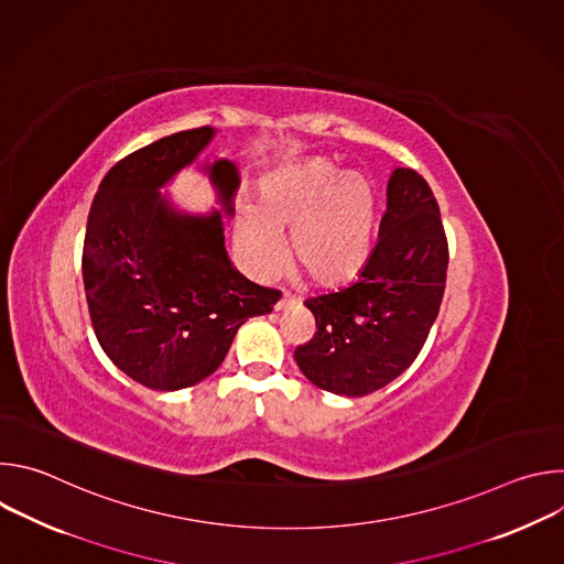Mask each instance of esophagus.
I'll return each mask as SVG.
<instances>
[{
    "label": "esophagus",
    "instance_id": "esophagus-1",
    "mask_svg": "<svg viewBox=\"0 0 564 564\" xmlns=\"http://www.w3.org/2000/svg\"><path fill=\"white\" fill-rule=\"evenodd\" d=\"M292 303H294V299H292L290 294H285V292H283V294H281V299L276 301V305H274V307H276V310H285V307H290Z\"/></svg>",
    "mask_w": 564,
    "mask_h": 564
}]
</instances>
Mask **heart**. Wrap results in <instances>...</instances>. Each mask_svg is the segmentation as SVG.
Masks as SVG:
<instances>
[{"instance_id": "heart-1", "label": "heart", "mask_w": 564, "mask_h": 564, "mask_svg": "<svg viewBox=\"0 0 564 564\" xmlns=\"http://www.w3.org/2000/svg\"><path fill=\"white\" fill-rule=\"evenodd\" d=\"M375 196L370 183L324 158L288 165L259 187V207L240 212L236 240L257 274H270L290 231L294 263L318 285H339L368 261L372 246Z\"/></svg>"}]
</instances>
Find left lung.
Returning a JSON list of instances; mask_svg holds the SVG:
<instances>
[{
  "label": "left lung",
  "mask_w": 564,
  "mask_h": 564,
  "mask_svg": "<svg viewBox=\"0 0 564 564\" xmlns=\"http://www.w3.org/2000/svg\"><path fill=\"white\" fill-rule=\"evenodd\" d=\"M448 240L440 205L415 170L388 181L379 238L359 279L305 299L316 333L294 350L301 372L346 397L370 394L420 355L446 288Z\"/></svg>",
  "instance_id": "left-lung-1"
}]
</instances>
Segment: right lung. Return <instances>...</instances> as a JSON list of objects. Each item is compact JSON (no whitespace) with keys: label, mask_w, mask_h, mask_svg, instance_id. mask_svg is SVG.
<instances>
[{"label":"right lung","mask_w":564,"mask_h":564,"mask_svg":"<svg viewBox=\"0 0 564 564\" xmlns=\"http://www.w3.org/2000/svg\"><path fill=\"white\" fill-rule=\"evenodd\" d=\"M212 127L160 138L116 163L91 203L83 279L107 357L151 390L189 388L225 359L250 316L272 312L279 290L238 274L225 252L220 212L176 214L158 187L194 163ZM225 212L238 174L229 160L205 167Z\"/></svg>","instance_id":"add662e5"}]
</instances>
